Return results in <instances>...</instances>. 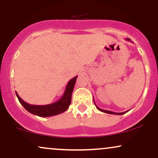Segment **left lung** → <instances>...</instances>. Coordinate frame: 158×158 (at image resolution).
<instances>
[{
    "label": "left lung",
    "mask_w": 158,
    "mask_h": 158,
    "mask_svg": "<svg viewBox=\"0 0 158 158\" xmlns=\"http://www.w3.org/2000/svg\"><path fill=\"white\" fill-rule=\"evenodd\" d=\"M126 41H131V39H126ZM132 42V41H131ZM94 104H95V102H94ZM95 106H96V107H97V108L99 110H100V111H102V112H104V113H107V114H117V115H122V114H126V112H128V110H127V111H125V112H121V113H116V112H113V111H110V110H103V109H101V108H99V107H98L97 105L95 104Z\"/></svg>",
    "instance_id": "left-lung-1"
}]
</instances>
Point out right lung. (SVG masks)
Here are the masks:
<instances>
[{
    "mask_svg": "<svg viewBox=\"0 0 158 158\" xmlns=\"http://www.w3.org/2000/svg\"><path fill=\"white\" fill-rule=\"evenodd\" d=\"M77 76L73 79H70L67 85L66 88H65L64 94L61 99L56 102L51 103L49 105H44V106H35V105H30L29 103L23 100L17 92L15 91L16 96L19 99L20 103L22 105L23 108L26 109L27 111L31 113L34 115H37L41 117H52V116L57 115V114H61L64 112L65 110H68L71 103V96L75 85L76 81H77Z\"/></svg>",
    "mask_w": 158,
    "mask_h": 158,
    "instance_id": "1",
    "label": "right lung"
}]
</instances>
